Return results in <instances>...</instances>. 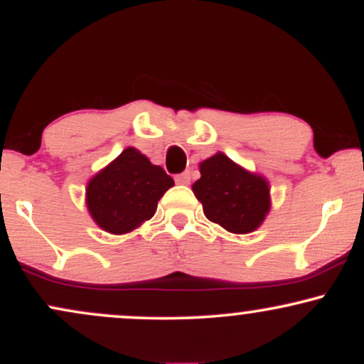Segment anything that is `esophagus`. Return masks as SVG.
Wrapping results in <instances>:
<instances>
[{
    "label": "esophagus",
    "mask_w": 364,
    "mask_h": 364,
    "mask_svg": "<svg viewBox=\"0 0 364 364\" xmlns=\"http://www.w3.org/2000/svg\"><path fill=\"white\" fill-rule=\"evenodd\" d=\"M176 183L178 185H190V179H191V176H190V173H188V171H185V173H181V174H178L176 178Z\"/></svg>",
    "instance_id": "34e87169"
}]
</instances>
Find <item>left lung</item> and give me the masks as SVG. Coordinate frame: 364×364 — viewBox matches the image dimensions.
Returning a JSON list of instances; mask_svg holds the SVG:
<instances>
[{
	"label": "left lung",
	"mask_w": 364,
	"mask_h": 364,
	"mask_svg": "<svg viewBox=\"0 0 364 364\" xmlns=\"http://www.w3.org/2000/svg\"><path fill=\"white\" fill-rule=\"evenodd\" d=\"M200 174L191 190L208 220L235 235L252 232L263 223L270 210L265 178L243 169L223 152L200 162Z\"/></svg>",
	"instance_id": "1"
}]
</instances>
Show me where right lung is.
I'll return each mask as SVG.
<instances>
[{"mask_svg":"<svg viewBox=\"0 0 364 364\" xmlns=\"http://www.w3.org/2000/svg\"><path fill=\"white\" fill-rule=\"evenodd\" d=\"M174 185L161 166L128 147L87 185L92 219L111 235H127L156 214L157 202Z\"/></svg>","mask_w":364,"mask_h":364,"instance_id":"1","label":"right lung"}]
</instances>
